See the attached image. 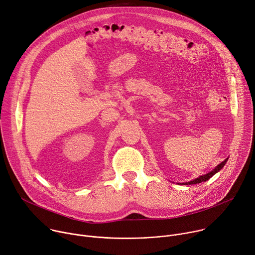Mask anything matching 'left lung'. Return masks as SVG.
<instances>
[{
    "mask_svg": "<svg viewBox=\"0 0 255 255\" xmlns=\"http://www.w3.org/2000/svg\"><path fill=\"white\" fill-rule=\"evenodd\" d=\"M227 160H228V158H226V159H225L224 161H222L220 164H218V165H217L213 170H211L210 172H208V173H206V174H204V175H200L199 177H197V178H195V179L189 181V183H181V184H178V185H183V186H185V185H195V184H200V183H202V181H207V180L210 179L215 173H217L220 169H222V167L225 165V163L227 162Z\"/></svg>",
    "mask_w": 255,
    "mask_h": 255,
    "instance_id": "obj_1",
    "label": "left lung"
}]
</instances>
